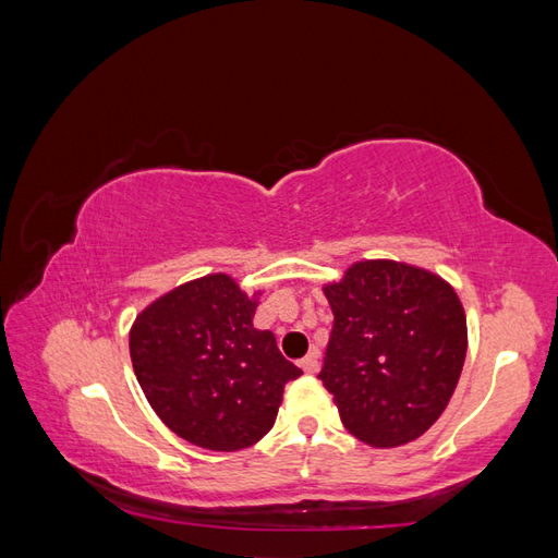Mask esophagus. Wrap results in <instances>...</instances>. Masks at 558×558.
Instances as JSON below:
<instances>
[{
	"instance_id": "obj_1",
	"label": "esophagus",
	"mask_w": 558,
	"mask_h": 558,
	"mask_svg": "<svg viewBox=\"0 0 558 558\" xmlns=\"http://www.w3.org/2000/svg\"><path fill=\"white\" fill-rule=\"evenodd\" d=\"M300 365H302L304 373H307V375H314L316 369H319V351H312L310 355H304Z\"/></svg>"
}]
</instances>
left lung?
<instances>
[{
  "label": "left lung",
  "mask_w": 558,
  "mask_h": 558,
  "mask_svg": "<svg viewBox=\"0 0 558 558\" xmlns=\"http://www.w3.org/2000/svg\"><path fill=\"white\" fill-rule=\"evenodd\" d=\"M333 312L319 379L357 440L399 447L440 418L460 381L466 316L428 270L363 260L324 288Z\"/></svg>",
  "instance_id": "1"
}]
</instances>
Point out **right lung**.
I'll return each instance as SVG.
<instances>
[{
	"mask_svg": "<svg viewBox=\"0 0 558 558\" xmlns=\"http://www.w3.org/2000/svg\"><path fill=\"white\" fill-rule=\"evenodd\" d=\"M256 302L217 272L163 294L137 316L130 357L157 416L205 450L234 452L272 428L282 389L302 369L270 331L254 329Z\"/></svg>",
	"mask_w": 558,
	"mask_h": 558,
	"instance_id": "add662e5",
	"label": "right lung"
}]
</instances>
